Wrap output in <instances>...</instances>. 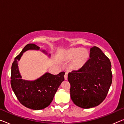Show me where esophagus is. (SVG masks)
<instances>
[{
    "mask_svg": "<svg viewBox=\"0 0 124 124\" xmlns=\"http://www.w3.org/2000/svg\"><path fill=\"white\" fill-rule=\"evenodd\" d=\"M64 78H65V80L68 79V73H65V74L64 75Z\"/></svg>",
    "mask_w": 124,
    "mask_h": 124,
    "instance_id": "obj_1",
    "label": "esophagus"
}]
</instances>
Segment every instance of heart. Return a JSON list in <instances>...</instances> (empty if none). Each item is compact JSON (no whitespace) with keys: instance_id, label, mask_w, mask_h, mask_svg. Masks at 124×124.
Instances as JSON below:
<instances>
[{"instance_id":"b5f03b06","label":"heart","mask_w":124,"mask_h":124,"mask_svg":"<svg viewBox=\"0 0 124 124\" xmlns=\"http://www.w3.org/2000/svg\"><path fill=\"white\" fill-rule=\"evenodd\" d=\"M89 53L84 49L74 48L67 51L64 57L66 60H73L74 59L73 65L75 67H79L84 64L88 58Z\"/></svg>"}]
</instances>
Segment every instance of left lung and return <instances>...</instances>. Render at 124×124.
Listing matches in <instances>:
<instances>
[{
	"label": "left lung",
	"mask_w": 124,
	"mask_h": 124,
	"mask_svg": "<svg viewBox=\"0 0 124 124\" xmlns=\"http://www.w3.org/2000/svg\"><path fill=\"white\" fill-rule=\"evenodd\" d=\"M112 78L109 59L98 47H91L89 60L79 70L68 74L72 101L83 108L99 105L106 98Z\"/></svg>",
	"instance_id": "1"
}]
</instances>
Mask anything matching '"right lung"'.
Instances as JSON below:
<instances>
[{
  "mask_svg": "<svg viewBox=\"0 0 124 124\" xmlns=\"http://www.w3.org/2000/svg\"><path fill=\"white\" fill-rule=\"evenodd\" d=\"M29 50H40L47 55L45 50L34 44H29L14 59L11 66V86L17 99L23 105L30 109L38 110L48 106L52 101L58 87L64 80L65 72L57 75L46 73L35 80L22 79L18 68L19 61L23 53ZM50 56V54L48 55Z\"/></svg>",
  "mask_w": 124,
  "mask_h": 124,
  "instance_id": "add662e5",
  "label": "right lung"
}]
</instances>
